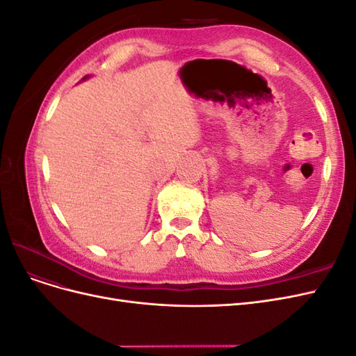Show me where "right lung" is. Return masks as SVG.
<instances>
[{"label":"right lung","instance_id":"1","mask_svg":"<svg viewBox=\"0 0 356 356\" xmlns=\"http://www.w3.org/2000/svg\"><path fill=\"white\" fill-rule=\"evenodd\" d=\"M84 79H88V77H84Z\"/></svg>","mask_w":356,"mask_h":356}]
</instances>
